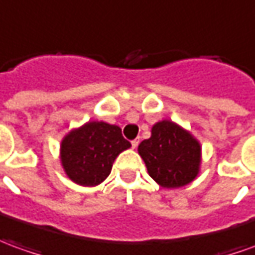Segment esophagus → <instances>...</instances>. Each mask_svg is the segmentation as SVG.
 I'll list each match as a JSON object with an SVG mask.
<instances>
[{
  "label": "esophagus",
  "mask_w": 255,
  "mask_h": 255,
  "mask_svg": "<svg viewBox=\"0 0 255 255\" xmlns=\"http://www.w3.org/2000/svg\"><path fill=\"white\" fill-rule=\"evenodd\" d=\"M131 145H132V147H136V146L139 145V138H136V139L131 140Z\"/></svg>",
  "instance_id": "34e87169"
}]
</instances>
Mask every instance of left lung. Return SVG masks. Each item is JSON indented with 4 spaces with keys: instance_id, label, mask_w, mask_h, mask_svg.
<instances>
[{
    "instance_id": "1",
    "label": "left lung",
    "mask_w": 255,
    "mask_h": 255,
    "mask_svg": "<svg viewBox=\"0 0 255 255\" xmlns=\"http://www.w3.org/2000/svg\"><path fill=\"white\" fill-rule=\"evenodd\" d=\"M200 143L175 123L163 120L142 140L138 152L149 175L163 188H179L192 182L200 167Z\"/></svg>"
}]
</instances>
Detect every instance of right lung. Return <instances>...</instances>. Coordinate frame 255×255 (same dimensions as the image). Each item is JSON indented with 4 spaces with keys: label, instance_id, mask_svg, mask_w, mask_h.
I'll use <instances>...</instances> for the list:
<instances>
[{
    "label": "right lung",
    "instance_id": "add662e5",
    "mask_svg": "<svg viewBox=\"0 0 255 255\" xmlns=\"http://www.w3.org/2000/svg\"><path fill=\"white\" fill-rule=\"evenodd\" d=\"M131 146L122 129L91 122L73 129L60 145V160L67 177L83 186H97L109 177L116 157Z\"/></svg>",
    "mask_w": 255,
    "mask_h": 255
}]
</instances>
